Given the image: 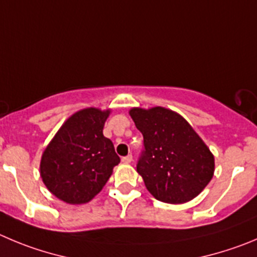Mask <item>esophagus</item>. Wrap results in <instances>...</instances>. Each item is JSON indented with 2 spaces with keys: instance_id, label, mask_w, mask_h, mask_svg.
I'll list each match as a JSON object with an SVG mask.
<instances>
[{
  "instance_id": "1",
  "label": "esophagus",
  "mask_w": 257,
  "mask_h": 257,
  "mask_svg": "<svg viewBox=\"0 0 257 257\" xmlns=\"http://www.w3.org/2000/svg\"><path fill=\"white\" fill-rule=\"evenodd\" d=\"M132 160H133V156L128 155V156H125V157L121 158V162H123V164H131Z\"/></svg>"
}]
</instances>
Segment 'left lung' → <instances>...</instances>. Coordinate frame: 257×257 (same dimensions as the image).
I'll use <instances>...</instances> for the list:
<instances>
[{
	"label": "left lung",
	"instance_id": "obj_1",
	"mask_svg": "<svg viewBox=\"0 0 257 257\" xmlns=\"http://www.w3.org/2000/svg\"><path fill=\"white\" fill-rule=\"evenodd\" d=\"M143 134L145 150L137 164L147 190L157 200L183 204L198 196L214 174V156L193 126L161 106L129 111Z\"/></svg>",
	"mask_w": 257,
	"mask_h": 257
}]
</instances>
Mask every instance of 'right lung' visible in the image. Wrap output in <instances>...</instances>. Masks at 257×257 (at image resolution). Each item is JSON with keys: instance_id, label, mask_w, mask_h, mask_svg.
Here are the masks:
<instances>
[{"instance_id": "obj_1", "label": "right lung", "mask_w": 257, "mask_h": 257, "mask_svg": "<svg viewBox=\"0 0 257 257\" xmlns=\"http://www.w3.org/2000/svg\"><path fill=\"white\" fill-rule=\"evenodd\" d=\"M110 110L87 107L59 128L40 161L48 190L68 204H85L101 191L120 162L111 141L102 134Z\"/></svg>"}]
</instances>
